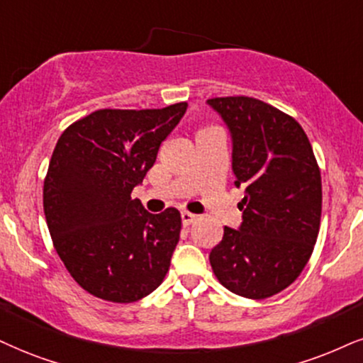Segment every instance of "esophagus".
<instances>
[{
	"mask_svg": "<svg viewBox=\"0 0 363 363\" xmlns=\"http://www.w3.org/2000/svg\"><path fill=\"white\" fill-rule=\"evenodd\" d=\"M196 220V216L195 213H191V212H182V222H183V225H190V223H194Z\"/></svg>",
	"mask_w": 363,
	"mask_h": 363,
	"instance_id": "34e87169",
	"label": "esophagus"
}]
</instances>
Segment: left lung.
Masks as SVG:
<instances>
[{
	"instance_id": "left-lung-1",
	"label": "left lung",
	"mask_w": 363,
	"mask_h": 363,
	"mask_svg": "<svg viewBox=\"0 0 363 363\" xmlns=\"http://www.w3.org/2000/svg\"><path fill=\"white\" fill-rule=\"evenodd\" d=\"M232 138L234 185L244 190L239 229L223 227L213 274L239 296L264 299L305 269L320 230L321 174L296 119L254 97H216Z\"/></svg>"
}]
</instances>
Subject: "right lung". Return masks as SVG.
<instances>
[{
	"mask_svg": "<svg viewBox=\"0 0 363 363\" xmlns=\"http://www.w3.org/2000/svg\"><path fill=\"white\" fill-rule=\"evenodd\" d=\"M186 107L101 109L58 138L43 183L45 218L58 257L94 296L133 303L167 276L180 212L150 213L131 191Z\"/></svg>",
	"mask_w": 363,
	"mask_h": 363,
	"instance_id": "1",
	"label": "right lung"
}]
</instances>
